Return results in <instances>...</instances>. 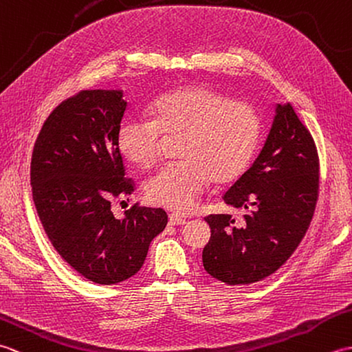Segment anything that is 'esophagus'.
<instances>
[{"instance_id":"obj_1","label":"esophagus","mask_w":352,"mask_h":352,"mask_svg":"<svg viewBox=\"0 0 352 352\" xmlns=\"http://www.w3.org/2000/svg\"><path fill=\"white\" fill-rule=\"evenodd\" d=\"M184 223H188V221L180 218V216L169 214V226H184Z\"/></svg>"}]
</instances>
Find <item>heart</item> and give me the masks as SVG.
<instances>
[{
  "label": "heart",
  "mask_w": 352,
  "mask_h": 352,
  "mask_svg": "<svg viewBox=\"0 0 352 352\" xmlns=\"http://www.w3.org/2000/svg\"><path fill=\"white\" fill-rule=\"evenodd\" d=\"M151 113L124 119L118 148L138 168H151L160 159L164 136H183L182 162L164 166L146 184L149 201L175 213L192 212L212 180L222 184L241 177L260 142L257 111L204 86L163 95Z\"/></svg>",
  "instance_id": "b5f03b06"
}]
</instances>
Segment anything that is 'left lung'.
<instances>
[{
  "mask_svg": "<svg viewBox=\"0 0 352 352\" xmlns=\"http://www.w3.org/2000/svg\"><path fill=\"white\" fill-rule=\"evenodd\" d=\"M319 189L315 142L290 102L276 104L265 145L250 169L223 195V203L242 208L207 216L210 241L203 265L226 284H251L284 265L307 231Z\"/></svg>",
  "mask_w": 352,
  "mask_h": 352,
  "instance_id": "1",
  "label": "left lung"
}]
</instances>
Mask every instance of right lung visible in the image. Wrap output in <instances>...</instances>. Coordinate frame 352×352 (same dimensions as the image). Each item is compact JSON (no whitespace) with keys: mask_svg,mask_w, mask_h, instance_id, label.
Returning <instances> with one entry per match:
<instances>
[{"mask_svg":"<svg viewBox=\"0 0 352 352\" xmlns=\"http://www.w3.org/2000/svg\"><path fill=\"white\" fill-rule=\"evenodd\" d=\"M121 89L83 91L45 121L32 157V189L45 233L65 261L89 281L118 284L139 272L149 243L168 223L162 208L131 207L122 219L111 201L126 198L118 129Z\"/></svg>","mask_w":352,"mask_h":352,"instance_id":"obj_1","label":"right lung"}]
</instances>
